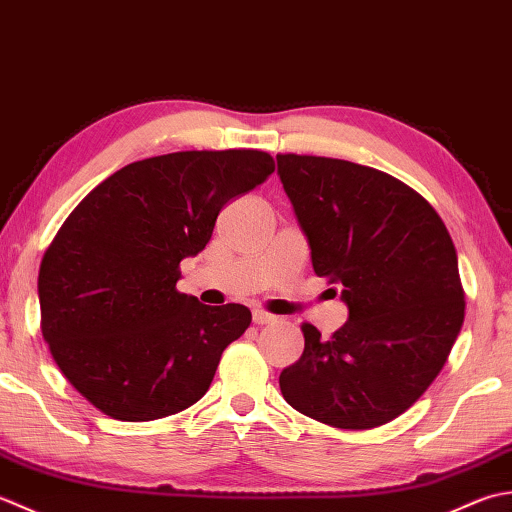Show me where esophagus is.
Instances as JSON below:
<instances>
[{
    "label": "esophagus",
    "mask_w": 512,
    "mask_h": 512,
    "mask_svg": "<svg viewBox=\"0 0 512 512\" xmlns=\"http://www.w3.org/2000/svg\"><path fill=\"white\" fill-rule=\"evenodd\" d=\"M252 320H254V325H269V322L276 320V316L267 314V311H263V309H254Z\"/></svg>",
    "instance_id": "obj_1"
}]
</instances>
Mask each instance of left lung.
Wrapping results in <instances>:
<instances>
[{
	"instance_id": "left-lung-1",
	"label": "left lung",
	"mask_w": 512,
	"mask_h": 512,
	"mask_svg": "<svg viewBox=\"0 0 512 512\" xmlns=\"http://www.w3.org/2000/svg\"><path fill=\"white\" fill-rule=\"evenodd\" d=\"M278 176L318 276L340 287L349 320L280 373L283 398L336 429L391 422L429 389L464 322L455 245L409 185L327 156L278 154Z\"/></svg>"
}]
</instances>
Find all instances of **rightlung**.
I'll return each mask as SVG.
<instances>
[{"mask_svg": "<svg viewBox=\"0 0 512 512\" xmlns=\"http://www.w3.org/2000/svg\"><path fill=\"white\" fill-rule=\"evenodd\" d=\"M271 172L260 150L152 156L108 176L61 225L39 267L41 333L101 413L159 420L210 389L252 311L176 291L179 265L210 243L218 212Z\"/></svg>", "mask_w": 512, "mask_h": 512, "instance_id": "right-lung-1", "label": "right lung"}]
</instances>
